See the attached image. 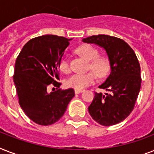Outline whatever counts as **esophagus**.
Returning a JSON list of instances; mask_svg holds the SVG:
<instances>
[{
    "instance_id": "1",
    "label": "esophagus",
    "mask_w": 154,
    "mask_h": 154,
    "mask_svg": "<svg viewBox=\"0 0 154 154\" xmlns=\"http://www.w3.org/2000/svg\"><path fill=\"white\" fill-rule=\"evenodd\" d=\"M74 92H75V94H80V93H82V89H75Z\"/></svg>"
}]
</instances>
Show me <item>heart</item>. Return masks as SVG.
<instances>
[{
  "mask_svg": "<svg viewBox=\"0 0 154 154\" xmlns=\"http://www.w3.org/2000/svg\"><path fill=\"white\" fill-rule=\"evenodd\" d=\"M75 52L85 60H89L88 69L92 72L86 73H74L70 76L65 82L68 87L76 89H82L90 85L94 84L96 79V75L98 78H104L109 73L110 61L105 56L99 55V51L95 47L89 44L80 45L75 49ZM59 69L61 72L68 73L70 71V65L66 57H62L59 60Z\"/></svg>",
  "mask_w": 154,
  "mask_h": 154,
  "instance_id": "b5f03b06",
  "label": "heart"
}]
</instances>
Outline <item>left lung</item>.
Listing matches in <instances>:
<instances>
[{"label": "left lung", "mask_w": 154, "mask_h": 154, "mask_svg": "<svg viewBox=\"0 0 154 154\" xmlns=\"http://www.w3.org/2000/svg\"><path fill=\"white\" fill-rule=\"evenodd\" d=\"M85 43L102 47L110 61L109 76L99 88L109 94L95 93L89 106L92 118L101 125L118 124L133 111L141 84V68L136 54L122 39L109 35L84 38Z\"/></svg>", "instance_id": "obj_1"}]
</instances>
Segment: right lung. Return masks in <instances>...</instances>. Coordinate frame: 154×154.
Masks as SVG:
<instances>
[{"instance_id":"right-lung-1","label":"right lung","mask_w":154,"mask_h":154,"mask_svg":"<svg viewBox=\"0 0 154 154\" xmlns=\"http://www.w3.org/2000/svg\"><path fill=\"white\" fill-rule=\"evenodd\" d=\"M71 40L56 35L35 37L24 45L16 60L13 82L20 106L41 125L60 120L75 95L72 89L47 92L49 84L60 87L58 64Z\"/></svg>"}]
</instances>
